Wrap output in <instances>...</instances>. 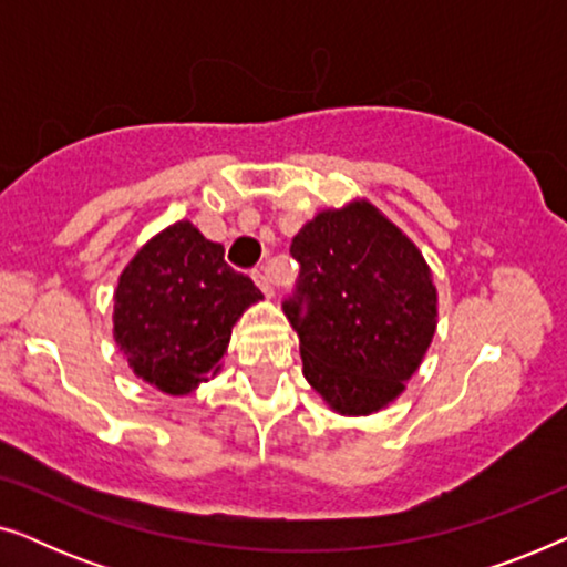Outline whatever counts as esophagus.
I'll list each match as a JSON object with an SVG mask.
<instances>
[{
  "label": "esophagus",
  "instance_id": "esophagus-1",
  "mask_svg": "<svg viewBox=\"0 0 567 567\" xmlns=\"http://www.w3.org/2000/svg\"><path fill=\"white\" fill-rule=\"evenodd\" d=\"M252 278H255V284H258V289L266 293V297H274V278H270V270L266 266L255 270Z\"/></svg>",
  "mask_w": 567,
  "mask_h": 567
}]
</instances>
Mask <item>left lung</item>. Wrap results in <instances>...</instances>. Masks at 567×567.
<instances>
[{
  "label": "left lung",
  "mask_w": 567,
  "mask_h": 567,
  "mask_svg": "<svg viewBox=\"0 0 567 567\" xmlns=\"http://www.w3.org/2000/svg\"><path fill=\"white\" fill-rule=\"evenodd\" d=\"M291 255L301 274L284 312L305 379L332 413H379L405 392L436 332L429 262L367 198L317 214L291 239Z\"/></svg>",
  "instance_id": "left-lung-1"
}]
</instances>
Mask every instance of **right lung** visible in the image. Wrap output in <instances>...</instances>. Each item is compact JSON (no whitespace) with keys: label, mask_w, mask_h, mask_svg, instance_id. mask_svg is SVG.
<instances>
[{"label":"right lung","mask_w":567,"mask_h":567,"mask_svg":"<svg viewBox=\"0 0 567 567\" xmlns=\"http://www.w3.org/2000/svg\"><path fill=\"white\" fill-rule=\"evenodd\" d=\"M262 293L188 219L138 247L113 291V338L128 369L183 398L221 371L231 328Z\"/></svg>","instance_id":"add662e5"}]
</instances>
